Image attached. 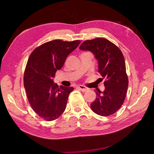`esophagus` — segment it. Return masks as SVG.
<instances>
[{
	"label": "esophagus",
	"mask_w": 154,
	"mask_h": 154,
	"mask_svg": "<svg viewBox=\"0 0 154 154\" xmlns=\"http://www.w3.org/2000/svg\"><path fill=\"white\" fill-rule=\"evenodd\" d=\"M77 89L82 91V92H85V91H87L88 90L87 88L86 87L83 86V85H79V86H77Z\"/></svg>",
	"instance_id": "obj_1"
}]
</instances>
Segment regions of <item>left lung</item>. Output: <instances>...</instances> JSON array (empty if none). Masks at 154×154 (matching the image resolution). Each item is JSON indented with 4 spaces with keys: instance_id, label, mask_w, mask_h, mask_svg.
<instances>
[{
    "instance_id": "8db88e82",
    "label": "left lung",
    "mask_w": 154,
    "mask_h": 154,
    "mask_svg": "<svg viewBox=\"0 0 154 154\" xmlns=\"http://www.w3.org/2000/svg\"><path fill=\"white\" fill-rule=\"evenodd\" d=\"M79 49L90 51L98 61L99 73L104 79L103 92H96L97 98L91 104L94 113L102 116L115 113L122 105L126 96L128 79L126 73V64L120 49L105 38L86 40Z\"/></svg>"
}]
</instances>
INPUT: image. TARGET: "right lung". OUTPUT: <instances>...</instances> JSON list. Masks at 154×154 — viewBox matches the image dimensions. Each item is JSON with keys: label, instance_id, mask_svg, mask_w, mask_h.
<instances>
[{"label": "right lung", "instance_id": "right-lung-1", "mask_svg": "<svg viewBox=\"0 0 154 154\" xmlns=\"http://www.w3.org/2000/svg\"><path fill=\"white\" fill-rule=\"evenodd\" d=\"M80 43V40L48 42L35 48L28 58L24 85L32 109L45 120L57 119L65 110L73 87H59L52 78Z\"/></svg>", "mask_w": 154, "mask_h": 154}]
</instances>
